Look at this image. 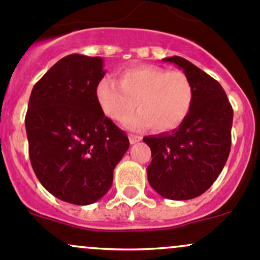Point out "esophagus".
Instances as JSON below:
<instances>
[{"instance_id": "obj_1", "label": "esophagus", "mask_w": 260, "mask_h": 260, "mask_svg": "<svg viewBox=\"0 0 260 260\" xmlns=\"http://www.w3.org/2000/svg\"><path fill=\"white\" fill-rule=\"evenodd\" d=\"M141 140H142V137H140V136L129 135V142H131V145H135V143L140 142Z\"/></svg>"}]
</instances>
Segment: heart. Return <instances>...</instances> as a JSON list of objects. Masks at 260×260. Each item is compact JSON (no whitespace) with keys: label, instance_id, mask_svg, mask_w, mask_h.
Listing matches in <instances>:
<instances>
[{"label":"heart","instance_id":"b5f03b06","mask_svg":"<svg viewBox=\"0 0 260 260\" xmlns=\"http://www.w3.org/2000/svg\"><path fill=\"white\" fill-rule=\"evenodd\" d=\"M95 98L102 111L118 122L125 119L137 103L140 112L126 117L125 127L137 129L149 125L157 132H166L188 117L193 88L182 72L142 65L122 70L118 81L103 78L95 88Z\"/></svg>","mask_w":260,"mask_h":260}]
</instances>
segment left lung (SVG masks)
Returning a JSON list of instances; mask_svg holds the SVG:
<instances>
[{
    "instance_id": "1",
    "label": "left lung",
    "mask_w": 260,
    "mask_h": 260,
    "mask_svg": "<svg viewBox=\"0 0 260 260\" xmlns=\"http://www.w3.org/2000/svg\"><path fill=\"white\" fill-rule=\"evenodd\" d=\"M177 65L193 88V103L185 122L170 133L143 138L152 162L151 187L169 200L200 196L217 179L232 146L233 108L222 86L181 56L162 59Z\"/></svg>"
}]
</instances>
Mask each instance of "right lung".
<instances>
[{
    "label": "right lung",
    "mask_w": 260,
    "mask_h": 260,
    "mask_svg": "<svg viewBox=\"0 0 260 260\" xmlns=\"http://www.w3.org/2000/svg\"><path fill=\"white\" fill-rule=\"evenodd\" d=\"M101 56L72 54L34 85L25 118L36 177L65 203L89 205L113 183L129 141L104 115L95 88L106 75Z\"/></svg>",
    "instance_id": "obj_1"
}]
</instances>
